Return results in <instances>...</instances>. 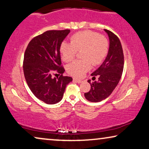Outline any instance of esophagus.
I'll list each match as a JSON object with an SVG mask.
<instances>
[{"mask_svg":"<svg viewBox=\"0 0 149 149\" xmlns=\"http://www.w3.org/2000/svg\"><path fill=\"white\" fill-rule=\"evenodd\" d=\"M74 81L79 84V83L81 82V80H80V79H76V78H74Z\"/></svg>","mask_w":149,"mask_h":149,"instance_id":"esophagus-1","label":"esophagus"}]
</instances>
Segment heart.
<instances>
[{
    "instance_id": "heart-1",
    "label": "heart",
    "mask_w": 149,
    "mask_h": 149,
    "mask_svg": "<svg viewBox=\"0 0 149 149\" xmlns=\"http://www.w3.org/2000/svg\"><path fill=\"white\" fill-rule=\"evenodd\" d=\"M71 42H63L60 46L61 58L65 62H70L75 58L77 51L82 50L83 60H76L67 67V71L75 77H81L94 65L100 64L106 57L109 51V42L105 37L90 30L74 33Z\"/></svg>"
}]
</instances>
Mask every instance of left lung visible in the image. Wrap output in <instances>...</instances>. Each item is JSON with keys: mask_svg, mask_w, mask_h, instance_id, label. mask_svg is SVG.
<instances>
[{"mask_svg": "<svg viewBox=\"0 0 149 149\" xmlns=\"http://www.w3.org/2000/svg\"><path fill=\"white\" fill-rule=\"evenodd\" d=\"M108 35L109 47L105 59L91 75L98 76V80L91 83V88L84 96L90 102H97L109 96L118 84L123 70L124 58L120 40L116 35L107 30H104Z\"/></svg>", "mask_w": 149, "mask_h": 149, "instance_id": "left-lung-1", "label": "left lung"}]
</instances>
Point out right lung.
I'll return each mask as SVG.
<instances>
[{
  "label": "right lung",
  "mask_w": 149,
  "mask_h": 149,
  "mask_svg": "<svg viewBox=\"0 0 149 149\" xmlns=\"http://www.w3.org/2000/svg\"><path fill=\"white\" fill-rule=\"evenodd\" d=\"M70 30H49L33 38L24 54V73L26 82L36 97L49 104L61 100L66 86L72 77L63 76L60 46ZM57 72L59 78L52 77Z\"/></svg>",
  "instance_id": "obj_1"
}]
</instances>
